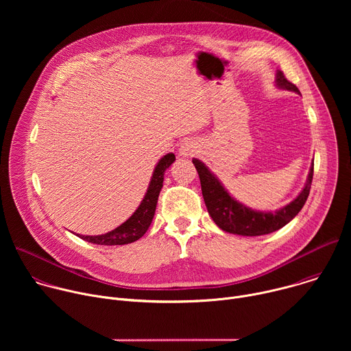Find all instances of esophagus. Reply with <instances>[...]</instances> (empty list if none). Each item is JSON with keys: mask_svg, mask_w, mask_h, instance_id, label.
Segmentation results:
<instances>
[{"mask_svg": "<svg viewBox=\"0 0 351 351\" xmlns=\"http://www.w3.org/2000/svg\"><path fill=\"white\" fill-rule=\"evenodd\" d=\"M198 143L195 140H186L180 144V148H179V154L182 157H191L194 156L195 153H198Z\"/></svg>", "mask_w": 351, "mask_h": 351, "instance_id": "1", "label": "esophagus"}]
</instances>
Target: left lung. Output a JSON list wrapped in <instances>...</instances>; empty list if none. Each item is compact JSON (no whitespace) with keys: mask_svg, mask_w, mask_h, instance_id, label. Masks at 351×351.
<instances>
[{"mask_svg":"<svg viewBox=\"0 0 351 351\" xmlns=\"http://www.w3.org/2000/svg\"><path fill=\"white\" fill-rule=\"evenodd\" d=\"M275 83L282 90H289L300 94L298 88L293 83H290L280 71L276 72ZM193 164L198 172L204 202L213 221L222 230L241 236L268 234L289 223L306 204L314 175L313 162L306 186L300 191V194L287 206L276 210L275 213H269L256 211L239 203L237 199H234L228 193V190L223 187L219 179L208 169V167H206L204 162L193 158Z\"/></svg>","mask_w":351,"mask_h":351,"instance_id":"obj_1","label":"left lung"}]
</instances>
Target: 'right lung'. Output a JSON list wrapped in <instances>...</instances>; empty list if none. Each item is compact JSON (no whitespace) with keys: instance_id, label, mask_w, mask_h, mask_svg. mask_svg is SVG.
Masks as SVG:
<instances>
[{"instance_id":"add662e5","label":"right lung","mask_w":351,"mask_h":351,"mask_svg":"<svg viewBox=\"0 0 351 351\" xmlns=\"http://www.w3.org/2000/svg\"><path fill=\"white\" fill-rule=\"evenodd\" d=\"M173 161H175L173 153L164 156L158 161L140 206L133 213V215L129 219H126L122 225H119L118 228H115L114 230L106 234H98V236L77 234V236L88 243L101 244V245H122V244H129L138 240L153 222L158 195L164 183V173L173 164Z\"/></svg>"}]
</instances>
